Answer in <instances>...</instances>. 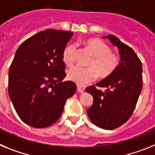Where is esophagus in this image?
<instances>
[{
  "label": "esophagus",
  "instance_id": "obj_1",
  "mask_svg": "<svg viewBox=\"0 0 155 155\" xmlns=\"http://www.w3.org/2000/svg\"><path fill=\"white\" fill-rule=\"evenodd\" d=\"M77 90L79 93H83L84 91H85V89L82 87H79V86H78L77 87Z\"/></svg>",
  "mask_w": 155,
  "mask_h": 155
}]
</instances>
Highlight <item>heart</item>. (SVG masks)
Wrapping results in <instances>:
<instances>
[{
  "label": "heart",
  "instance_id": "b5f03b06",
  "mask_svg": "<svg viewBox=\"0 0 155 155\" xmlns=\"http://www.w3.org/2000/svg\"><path fill=\"white\" fill-rule=\"evenodd\" d=\"M83 44L93 56L88 64L90 68L74 66L68 69L67 72L70 81L76 83L79 86H84L94 81L97 75L101 78L109 76L116 70L119 64L118 55L111 52L109 47L101 40L88 39ZM76 52V46L75 44H69L64 48L62 60L66 65L72 66L74 64Z\"/></svg>",
  "mask_w": 155,
  "mask_h": 155
}]
</instances>
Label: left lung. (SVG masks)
<instances>
[{
    "mask_svg": "<svg viewBox=\"0 0 155 155\" xmlns=\"http://www.w3.org/2000/svg\"><path fill=\"white\" fill-rule=\"evenodd\" d=\"M103 38L109 39L118 48L120 63L111 75L96 84L106 87V91L103 92L95 86L86 89L94 97L87 115L98 127L114 130L127 122L134 113L142 91V63L134 50L114 35Z\"/></svg>",
    "mask_w": 155,
    "mask_h": 155,
    "instance_id": "obj_1",
    "label": "left lung"
}]
</instances>
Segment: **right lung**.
I'll return each instance as SVG.
<instances>
[{
  "instance_id": "1",
  "label": "right lung",
  "mask_w": 155,
  "mask_h": 155,
  "mask_svg": "<svg viewBox=\"0 0 155 155\" xmlns=\"http://www.w3.org/2000/svg\"><path fill=\"white\" fill-rule=\"evenodd\" d=\"M71 32L47 29L21 43L8 72V94L25 123L45 128L58 121L64 103L76 91L66 74L62 53Z\"/></svg>"
}]
</instances>
